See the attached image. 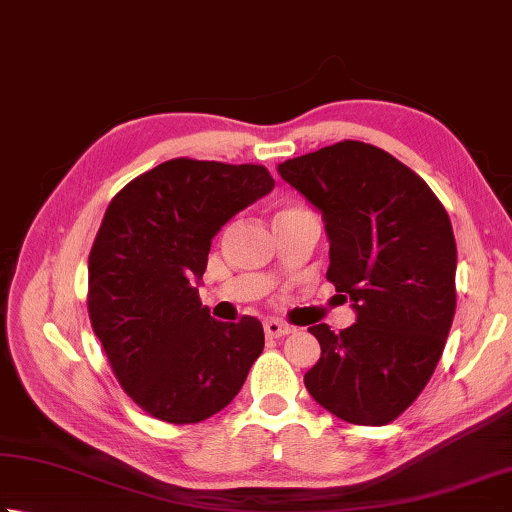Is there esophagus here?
I'll return each mask as SVG.
<instances>
[{
  "mask_svg": "<svg viewBox=\"0 0 512 512\" xmlns=\"http://www.w3.org/2000/svg\"><path fill=\"white\" fill-rule=\"evenodd\" d=\"M264 333L268 339H277V337H284L293 333V326H288L284 322H277V319H268L264 324Z\"/></svg>",
  "mask_w": 512,
  "mask_h": 512,
  "instance_id": "obj_1",
  "label": "esophagus"
}]
</instances>
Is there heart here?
<instances>
[{
    "label": "heart",
    "mask_w": 512,
    "mask_h": 512,
    "mask_svg": "<svg viewBox=\"0 0 512 512\" xmlns=\"http://www.w3.org/2000/svg\"><path fill=\"white\" fill-rule=\"evenodd\" d=\"M288 208H297V206H288ZM288 208H284V210H288ZM279 213H282V210H279Z\"/></svg>",
    "instance_id": "1"
}]
</instances>
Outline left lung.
Listing matches in <instances>:
<instances>
[{
    "label": "left lung",
    "mask_w": 512,
    "mask_h": 512,
    "mask_svg": "<svg viewBox=\"0 0 512 512\" xmlns=\"http://www.w3.org/2000/svg\"><path fill=\"white\" fill-rule=\"evenodd\" d=\"M277 170L322 210L326 279L357 313L339 333L308 328L322 357L304 384L344 422L384 426L426 388L455 317L457 246L446 208L399 159L353 139Z\"/></svg>",
    "instance_id": "obj_1"
}]
</instances>
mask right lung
<instances>
[{"instance_id": "1", "label": "right lung", "mask_w": 512, "mask_h": 512, "mask_svg": "<svg viewBox=\"0 0 512 512\" xmlns=\"http://www.w3.org/2000/svg\"><path fill=\"white\" fill-rule=\"evenodd\" d=\"M259 164L177 157L110 199L88 255V315L126 395L168 424H197L233 402L264 350L244 315L210 317L197 284L230 217L270 193Z\"/></svg>"}]
</instances>
